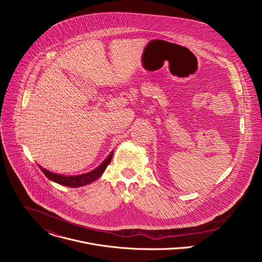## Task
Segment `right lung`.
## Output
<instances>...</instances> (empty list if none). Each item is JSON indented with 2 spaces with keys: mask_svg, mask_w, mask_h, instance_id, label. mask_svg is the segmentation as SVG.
Listing matches in <instances>:
<instances>
[{
  "mask_svg": "<svg viewBox=\"0 0 262 262\" xmlns=\"http://www.w3.org/2000/svg\"><path fill=\"white\" fill-rule=\"evenodd\" d=\"M112 157H113V151H112L108 157L94 170L85 173V174H81V175H73V176H65V175H61V174H57V173H53L45 168H42L41 166H39V168L41 169V171L45 173V175L52 181H55L59 184L62 185H66V186H70V188H79V186H83L86 184H89L91 182H93L94 180L98 179L102 173L104 172V170L106 169L107 165L111 163Z\"/></svg>",
  "mask_w": 262,
  "mask_h": 262,
  "instance_id": "add662e5",
  "label": "right lung"
}]
</instances>
